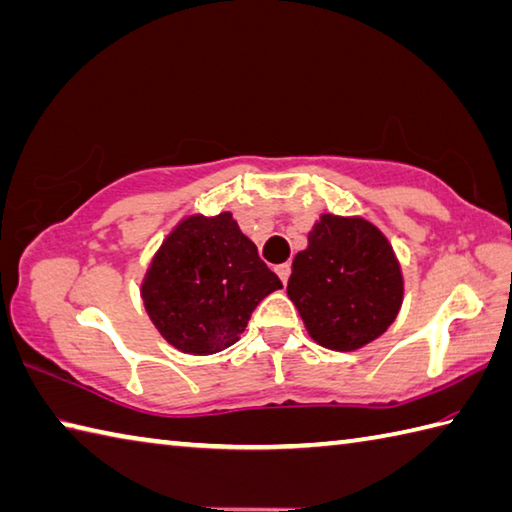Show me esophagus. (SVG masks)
Masks as SVG:
<instances>
[{
    "mask_svg": "<svg viewBox=\"0 0 512 512\" xmlns=\"http://www.w3.org/2000/svg\"><path fill=\"white\" fill-rule=\"evenodd\" d=\"M275 271H277V275H280V280L286 284L288 282V275H291V264H280V266H277L275 268Z\"/></svg>",
    "mask_w": 512,
    "mask_h": 512,
    "instance_id": "1",
    "label": "esophagus"
}]
</instances>
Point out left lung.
Masks as SVG:
<instances>
[{
  "mask_svg": "<svg viewBox=\"0 0 512 512\" xmlns=\"http://www.w3.org/2000/svg\"><path fill=\"white\" fill-rule=\"evenodd\" d=\"M403 273L387 237L362 217L322 215L293 259L286 293L309 336L353 351L389 329L403 304Z\"/></svg>",
  "mask_w": 512,
  "mask_h": 512,
  "instance_id": "8db88e82",
  "label": "left lung"
}]
</instances>
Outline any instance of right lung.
<instances>
[{
	"instance_id": "1",
	"label": "right lung",
	"mask_w": 512,
	"mask_h": 512,
	"mask_svg": "<svg viewBox=\"0 0 512 512\" xmlns=\"http://www.w3.org/2000/svg\"><path fill=\"white\" fill-rule=\"evenodd\" d=\"M280 277L230 212L190 215L163 239L141 284L145 311L183 353L210 356L235 345L255 306Z\"/></svg>"
}]
</instances>
